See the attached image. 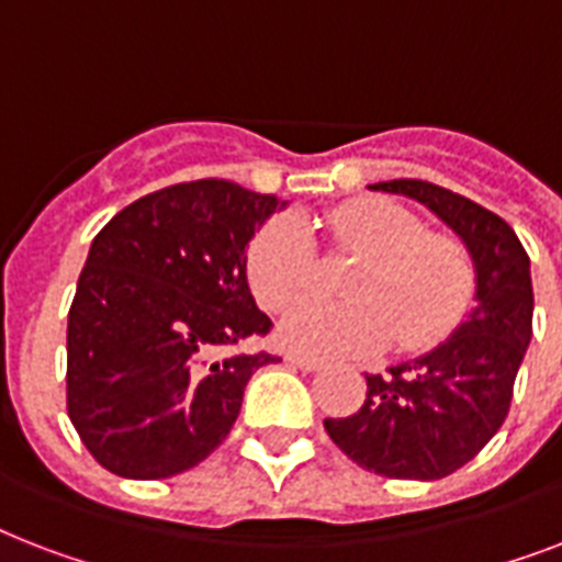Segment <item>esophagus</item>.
Wrapping results in <instances>:
<instances>
[{
  "label": "esophagus",
  "instance_id": "34e87169",
  "mask_svg": "<svg viewBox=\"0 0 562 562\" xmlns=\"http://www.w3.org/2000/svg\"><path fill=\"white\" fill-rule=\"evenodd\" d=\"M285 359H289L291 364H297L300 370H321V364H324L321 359H312V356H300V352H289Z\"/></svg>",
  "mask_w": 562,
  "mask_h": 562
}]
</instances>
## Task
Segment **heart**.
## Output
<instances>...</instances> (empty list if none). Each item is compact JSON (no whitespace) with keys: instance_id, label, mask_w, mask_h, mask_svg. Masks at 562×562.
<instances>
[{"instance_id":"1","label":"heart","mask_w":562,"mask_h":562,"mask_svg":"<svg viewBox=\"0 0 562 562\" xmlns=\"http://www.w3.org/2000/svg\"><path fill=\"white\" fill-rule=\"evenodd\" d=\"M335 247L364 254L352 300H303L282 317L285 347L321 359H350L396 338L405 352L443 341L475 294V265L461 238L431 233L417 212L384 198L341 203L326 218ZM247 280L265 308H285L321 280L312 229L277 215L247 245Z\"/></svg>"}]
</instances>
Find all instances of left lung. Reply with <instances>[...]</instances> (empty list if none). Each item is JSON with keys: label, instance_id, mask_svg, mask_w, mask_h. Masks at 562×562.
Masks as SVG:
<instances>
[{"label": "left lung", "instance_id": "left-lung-1", "mask_svg": "<svg viewBox=\"0 0 562 562\" xmlns=\"http://www.w3.org/2000/svg\"><path fill=\"white\" fill-rule=\"evenodd\" d=\"M370 189L408 194L463 238L475 265V308L426 356L368 373L350 417L324 419L350 461L384 479L437 481L461 470L505 423L531 344V259L505 218L428 180Z\"/></svg>", "mask_w": 562, "mask_h": 562}]
</instances>
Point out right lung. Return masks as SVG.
I'll list each match as a JSON object with an SVG mask.
<instances>
[{
	"label": "right lung",
	"mask_w": 562,
	"mask_h": 562,
	"mask_svg": "<svg viewBox=\"0 0 562 562\" xmlns=\"http://www.w3.org/2000/svg\"><path fill=\"white\" fill-rule=\"evenodd\" d=\"M277 206L229 180H192L116 212L92 238L66 326V411L113 475L171 479L210 458L250 375L238 352L271 333L247 289V241Z\"/></svg>",
	"instance_id": "add662e5"
}]
</instances>
